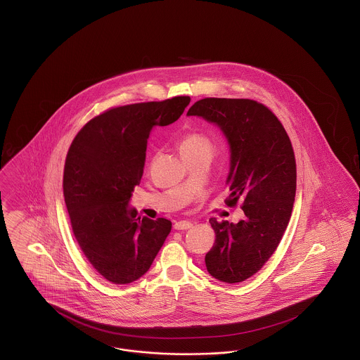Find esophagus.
<instances>
[{
	"label": "esophagus",
	"mask_w": 360,
	"mask_h": 360,
	"mask_svg": "<svg viewBox=\"0 0 360 360\" xmlns=\"http://www.w3.org/2000/svg\"><path fill=\"white\" fill-rule=\"evenodd\" d=\"M193 226L191 221H178V223L174 224V228L178 229V231H186L190 229Z\"/></svg>",
	"instance_id": "obj_1"
}]
</instances>
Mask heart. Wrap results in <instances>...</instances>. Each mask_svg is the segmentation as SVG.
<instances>
[{"instance_id": "1", "label": "heart", "mask_w": 360, "mask_h": 360, "mask_svg": "<svg viewBox=\"0 0 360 360\" xmlns=\"http://www.w3.org/2000/svg\"><path fill=\"white\" fill-rule=\"evenodd\" d=\"M178 148H179L181 155L185 159H188L193 155L210 153L212 151V140L201 132L191 131V132H186L185 135L179 137Z\"/></svg>"}]
</instances>
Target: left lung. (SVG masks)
<instances>
[{
  "label": "left lung",
  "mask_w": 360,
  "mask_h": 360,
  "mask_svg": "<svg viewBox=\"0 0 360 360\" xmlns=\"http://www.w3.org/2000/svg\"><path fill=\"white\" fill-rule=\"evenodd\" d=\"M188 116L223 132L231 153L226 204L241 201L245 214L238 224L209 220L216 240L206 254V269L225 283L243 282L274 254L290 220L297 186L290 139L274 113L252 100L204 98Z\"/></svg>",
  "instance_id": "1"
}]
</instances>
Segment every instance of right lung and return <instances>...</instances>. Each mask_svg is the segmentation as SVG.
I'll return each mask as SVG.
<instances>
[{"label": "right lung", "mask_w": 360, "mask_h": 360, "mask_svg": "<svg viewBox=\"0 0 360 360\" xmlns=\"http://www.w3.org/2000/svg\"><path fill=\"white\" fill-rule=\"evenodd\" d=\"M190 97L113 108L89 121L70 146L63 194L74 236L106 281L127 285L146 274L172 231L167 219L139 217L131 207L147 139L178 120Z\"/></svg>", "instance_id": "right-lung-1"}]
</instances>
